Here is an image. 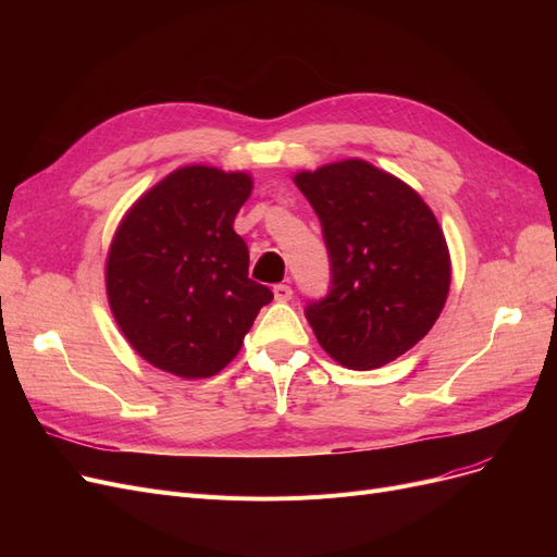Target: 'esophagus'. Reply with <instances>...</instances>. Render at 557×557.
<instances>
[{
    "label": "esophagus",
    "mask_w": 557,
    "mask_h": 557,
    "mask_svg": "<svg viewBox=\"0 0 557 557\" xmlns=\"http://www.w3.org/2000/svg\"><path fill=\"white\" fill-rule=\"evenodd\" d=\"M274 297H276V301H290L293 299V288H290V285H285V283H278V285H274Z\"/></svg>",
    "instance_id": "esophagus-1"
}]
</instances>
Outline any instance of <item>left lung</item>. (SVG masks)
Wrapping results in <instances>:
<instances>
[{"label":"left lung","mask_w":557,"mask_h":557,"mask_svg":"<svg viewBox=\"0 0 557 557\" xmlns=\"http://www.w3.org/2000/svg\"><path fill=\"white\" fill-rule=\"evenodd\" d=\"M330 258V290L305 315L315 339L348 369H376L432 330L450 285L434 213L407 183L362 160L295 176Z\"/></svg>","instance_id":"left-lung-1"}]
</instances>
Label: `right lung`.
Returning <instances> with one entry per match:
<instances>
[{"mask_svg": "<svg viewBox=\"0 0 557 557\" xmlns=\"http://www.w3.org/2000/svg\"><path fill=\"white\" fill-rule=\"evenodd\" d=\"M250 176L183 166L150 188L117 227L107 260L109 305L144 360L207 379L237 356L274 299L248 278V246L234 232Z\"/></svg>", "mask_w": 557, "mask_h": 557, "instance_id": "obj_1", "label": "right lung"}]
</instances>
